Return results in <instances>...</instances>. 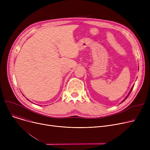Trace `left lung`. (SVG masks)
Listing matches in <instances>:
<instances>
[{"mask_svg":"<svg viewBox=\"0 0 150 150\" xmlns=\"http://www.w3.org/2000/svg\"><path fill=\"white\" fill-rule=\"evenodd\" d=\"M133 88H134V86H132V88H131V90H130V91H129V93H128V95H127V97H125V99H124V100H123V101H122V102H121V103H123V101H125V99H127V98H128V96H129V94H130V93H131V91H132V89H133Z\"/></svg>","mask_w":150,"mask_h":150,"instance_id":"obj_1","label":"left lung"}]
</instances>
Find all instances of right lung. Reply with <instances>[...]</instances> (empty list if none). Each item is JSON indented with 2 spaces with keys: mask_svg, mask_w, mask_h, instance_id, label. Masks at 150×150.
<instances>
[{
  "mask_svg": "<svg viewBox=\"0 0 150 150\" xmlns=\"http://www.w3.org/2000/svg\"><path fill=\"white\" fill-rule=\"evenodd\" d=\"M27 100H28V99H27Z\"/></svg>",
  "mask_w": 150,
  "mask_h": 150,
  "instance_id": "add662e5",
  "label": "right lung"
}]
</instances>
